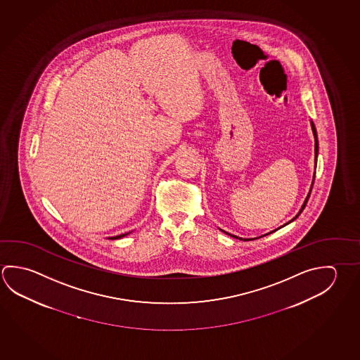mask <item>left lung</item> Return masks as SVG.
Listing matches in <instances>:
<instances>
[{"label":"left lung","mask_w":360,"mask_h":360,"mask_svg":"<svg viewBox=\"0 0 360 360\" xmlns=\"http://www.w3.org/2000/svg\"><path fill=\"white\" fill-rule=\"evenodd\" d=\"M311 129H312V133H314V138H315V169H316V165H317V155H319V140H317V133H316V127L315 125H314V122L311 121ZM316 173V172H315ZM315 173H314V178H312V183H311V188H309V195H307V197H306V200H304V202H303L302 206H301V208H300V211H298V214L292 219V220L288 221L287 224H284L283 226H285V225H288V224H290L292 221L296 220L297 217L301 214V212L303 211V208L306 207V203H307V201H309V195H311V189H312V186H314V181H315ZM281 226V227H283ZM281 227H278V229H281ZM278 229H276V230H273V231H271V233H264L263 236H265V235H269V233H274V231H277ZM221 230V229H220ZM222 233H227V235H230V236H233V238H236V239L239 240H244V241H248V240H254V239H243V238H239V236H236V235H233V233H226V231H224V230H221ZM259 238H262V236H259ZM255 239H258V238H255Z\"/></svg>","instance_id":"8db88e82"}]
</instances>
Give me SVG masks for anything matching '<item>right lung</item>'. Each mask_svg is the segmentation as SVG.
Returning a JSON list of instances; mask_svg holds the SVG:
<instances>
[{"instance_id":"add662e5","label":"right lung","mask_w":360,"mask_h":360,"mask_svg":"<svg viewBox=\"0 0 360 360\" xmlns=\"http://www.w3.org/2000/svg\"><path fill=\"white\" fill-rule=\"evenodd\" d=\"M129 233H121V235H117V236H112V238H108V239H111V240L121 239V238H124V236H127V235H129Z\"/></svg>"}]
</instances>
